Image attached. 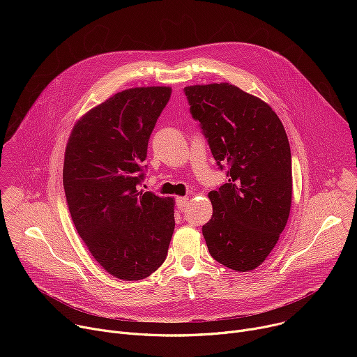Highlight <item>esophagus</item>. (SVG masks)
Masks as SVG:
<instances>
[{"label":"esophagus","mask_w":357,"mask_h":357,"mask_svg":"<svg viewBox=\"0 0 357 357\" xmlns=\"http://www.w3.org/2000/svg\"><path fill=\"white\" fill-rule=\"evenodd\" d=\"M189 199L188 197H176V206L178 209H185L188 206Z\"/></svg>","instance_id":"esophagus-1"}]
</instances>
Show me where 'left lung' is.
<instances>
[{
    "label": "left lung",
    "instance_id": "1",
    "mask_svg": "<svg viewBox=\"0 0 357 357\" xmlns=\"http://www.w3.org/2000/svg\"><path fill=\"white\" fill-rule=\"evenodd\" d=\"M229 182L209 192L211 220L202 233L211 256L234 271L263 264L285 229L292 196L291 149L273 109L229 83L183 89Z\"/></svg>",
    "mask_w": 357,
    "mask_h": 357
}]
</instances>
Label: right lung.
Masks as SVG:
<instances>
[{"label": "right lung", "mask_w": 357, "mask_h": 357, "mask_svg": "<svg viewBox=\"0 0 357 357\" xmlns=\"http://www.w3.org/2000/svg\"><path fill=\"white\" fill-rule=\"evenodd\" d=\"M171 93L165 86L120 91L86 113L66 145L63 188L72 220L96 261L119 280L146 278L168 254L174 199L137 186Z\"/></svg>", "instance_id": "right-lung-1"}]
</instances>
